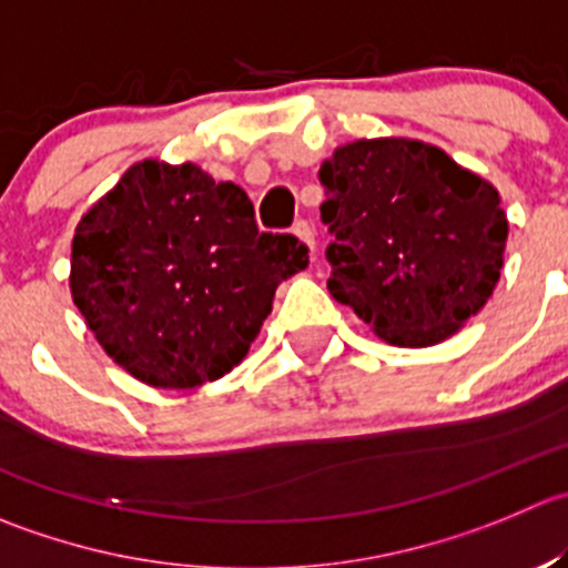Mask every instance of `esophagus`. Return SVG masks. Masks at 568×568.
<instances>
[{"instance_id": "obj_1", "label": "esophagus", "mask_w": 568, "mask_h": 568, "mask_svg": "<svg viewBox=\"0 0 568 568\" xmlns=\"http://www.w3.org/2000/svg\"><path fill=\"white\" fill-rule=\"evenodd\" d=\"M294 235L300 241H305L307 246H311V250H316V239H313V227H311V222H305V219H300V222H294Z\"/></svg>"}]
</instances>
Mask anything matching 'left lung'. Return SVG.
<instances>
[{
  "mask_svg": "<svg viewBox=\"0 0 568 568\" xmlns=\"http://www.w3.org/2000/svg\"><path fill=\"white\" fill-rule=\"evenodd\" d=\"M327 288L394 346H433L475 316L503 268L508 219L491 183L407 138L338 146L318 169Z\"/></svg>",
  "mask_w": 568,
  "mask_h": 568,
  "instance_id": "1",
  "label": "left lung"
}]
</instances>
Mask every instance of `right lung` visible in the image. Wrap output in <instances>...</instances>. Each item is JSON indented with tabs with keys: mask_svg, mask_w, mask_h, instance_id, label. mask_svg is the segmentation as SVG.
Listing matches in <instances>:
<instances>
[{
	"mask_svg": "<svg viewBox=\"0 0 568 568\" xmlns=\"http://www.w3.org/2000/svg\"><path fill=\"white\" fill-rule=\"evenodd\" d=\"M307 266L261 233L244 189L194 163L144 161L77 224L71 296L102 349L155 388H196L244 361L274 291Z\"/></svg>",
	"mask_w": 568,
	"mask_h": 568,
	"instance_id": "right-lung-1",
	"label": "right lung"
}]
</instances>
